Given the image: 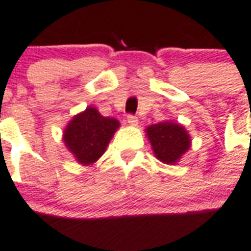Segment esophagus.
I'll return each instance as SVG.
<instances>
[{
    "label": "esophagus",
    "instance_id": "obj_1",
    "mask_svg": "<svg viewBox=\"0 0 251 251\" xmlns=\"http://www.w3.org/2000/svg\"><path fill=\"white\" fill-rule=\"evenodd\" d=\"M127 124L130 126H137L138 125V118L135 117V116H129L127 117Z\"/></svg>",
    "mask_w": 251,
    "mask_h": 251
}]
</instances>
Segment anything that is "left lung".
Here are the masks:
<instances>
[{"label": "left lung", "mask_w": 251, "mask_h": 251, "mask_svg": "<svg viewBox=\"0 0 251 251\" xmlns=\"http://www.w3.org/2000/svg\"><path fill=\"white\" fill-rule=\"evenodd\" d=\"M154 154L160 162L175 164L191 147V137L184 126L172 121H164L146 129Z\"/></svg>", "instance_id": "left-lung-1"}]
</instances>
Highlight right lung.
Instances as JSON below:
<instances>
[{
  "instance_id": "1",
  "label": "right lung",
  "mask_w": 251,
  "mask_h": 251,
  "mask_svg": "<svg viewBox=\"0 0 251 251\" xmlns=\"http://www.w3.org/2000/svg\"><path fill=\"white\" fill-rule=\"evenodd\" d=\"M118 127L116 118L104 117L97 109L88 106L68 122L63 141L80 164L89 166L104 154Z\"/></svg>"
}]
</instances>
